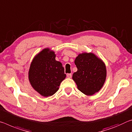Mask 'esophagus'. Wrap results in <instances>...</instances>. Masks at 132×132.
<instances>
[{
    "mask_svg": "<svg viewBox=\"0 0 132 132\" xmlns=\"http://www.w3.org/2000/svg\"><path fill=\"white\" fill-rule=\"evenodd\" d=\"M67 77H68V78H71V77H72V73H68V74H67Z\"/></svg>",
    "mask_w": 132,
    "mask_h": 132,
    "instance_id": "34e87169",
    "label": "esophagus"
}]
</instances>
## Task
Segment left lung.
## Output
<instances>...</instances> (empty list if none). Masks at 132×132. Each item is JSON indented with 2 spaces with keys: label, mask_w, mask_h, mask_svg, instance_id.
<instances>
[{
  "label": "left lung",
  "mask_w": 132,
  "mask_h": 132,
  "mask_svg": "<svg viewBox=\"0 0 132 132\" xmlns=\"http://www.w3.org/2000/svg\"><path fill=\"white\" fill-rule=\"evenodd\" d=\"M77 68L72 79L77 88L85 95L91 96L99 92L106 77V66L92 53L79 54L75 60Z\"/></svg>",
  "instance_id": "left-lung-1"
}]
</instances>
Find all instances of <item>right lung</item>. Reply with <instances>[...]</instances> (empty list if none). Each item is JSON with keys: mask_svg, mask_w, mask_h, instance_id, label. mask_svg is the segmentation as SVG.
<instances>
[{"mask_svg": "<svg viewBox=\"0 0 132 132\" xmlns=\"http://www.w3.org/2000/svg\"><path fill=\"white\" fill-rule=\"evenodd\" d=\"M55 57V52L48 48L43 49L33 59L29 69L31 85L45 97L54 95L66 76L62 64Z\"/></svg>", "mask_w": 132, "mask_h": 132, "instance_id": "obj_1", "label": "right lung"}]
</instances>
